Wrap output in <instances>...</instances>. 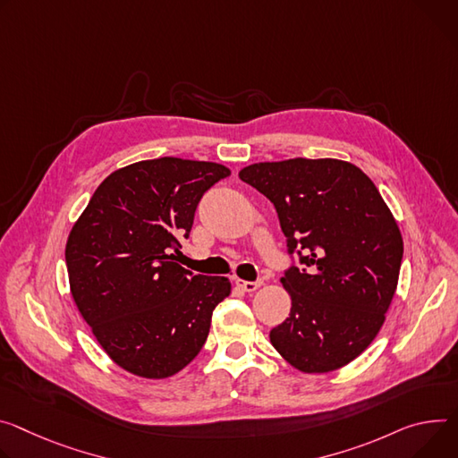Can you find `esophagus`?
<instances>
[{
    "mask_svg": "<svg viewBox=\"0 0 458 458\" xmlns=\"http://www.w3.org/2000/svg\"><path fill=\"white\" fill-rule=\"evenodd\" d=\"M235 284L244 290V293H256V290L263 284V281H244V279H235Z\"/></svg>",
    "mask_w": 458,
    "mask_h": 458,
    "instance_id": "obj_1",
    "label": "esophagus"
}]
</instances>
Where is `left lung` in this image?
<instances>
[{
    "label": "left lung",
    "mask_w": 458,
    "mask_h": 458,
    "mask_svg": "<svg viewBox=\"0 0 458 458\" xmlns=\"http://www.w3.org/2000/svg\"><path fill=\"white\" fill-rule=\"evenodd\" d=\"M239 179L270 199L288 252L298 250L303 265L281 277L293 307L270 330L274 349L309 374L351 363L386 321L403 256L400 228L378 188L338 158L258 162Z\"/></svg>",
    "instance_id": "obj_1"
}]
</instances>
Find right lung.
Wrapping results in <instances>:
<instances>
[{
  "instance_id": "obj_1",
  "label": "right lung",
  "mask_w": 458,
  "mask_h": 458,
  "mask_svg": "<svg viewBox=\"0 0 458 458\" xmlns=\"http://www.w3.org/2000/svg\"><path fill=\"white\" fill-rule=\"evenodd\" d=\"M217 162L162 157L113 172L72 225L65 263L72 300L123 370L162 380L202 349L228 277L175 259L206 190L228 177Z\"/></svg>"
}]
</instances>
